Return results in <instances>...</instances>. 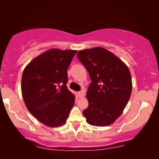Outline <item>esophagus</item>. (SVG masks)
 I'll return each mask as SVG.
<instances>
[{
	"label": "esophagus",
	"instance_id": "34e87169",
	"mask_svg": "<svg viewBox=\"0 0 159 159\" xmlns=\"http://www.w3.org/2000/svg\"><path fill=\"white\" fill-rule=\"evenodd\" d=\"M84 90H81V91H79V92H78V96L79 98L84 97Z\"/></svg>",
	"mask_w": 159,
	"mask_h": 159
}]
</instances>
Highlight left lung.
<instances>
[{
  "instance_id": "1",
  "label": "left lung",
  "mask_w": 159,
  "mask_h": 159,
  "mask_svg": "<svg viewBox=\"0 0 159 159\" xmlns=\"http://www.w3.org/2000/svg\"><path fill=\"white\" fill-rule=\"evenodd\" d=\"M77 57L90 75L89 105L83 111L87 123L106 126L117 119L132 93V77L127 66L103 48L79 51Z\"/></svg>"
}]
</instances>
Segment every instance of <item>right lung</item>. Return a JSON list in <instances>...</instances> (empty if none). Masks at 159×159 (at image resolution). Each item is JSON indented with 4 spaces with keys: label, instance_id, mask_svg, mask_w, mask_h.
Returning a JSON list of instances; mask_svg holds the SVG:
<instances>
[{
    "label": "right lung",
    "instance_id": "obj_1",
    "mask_svg": "<svg viewBox=\"0 0 159 159\" xmlns=\"http://www.w3.org/2000/svg\"><path fill=\"white\" fill-rule=\"evenodd\" d=\"M76 52L50 49L33 60L23 72L21 93L26 107L48 126L64 124L75 104L66 84L67 69Z\"/></svg>",
    "mask_w": 159,
    "mask_h": 159
}]
</instances>
